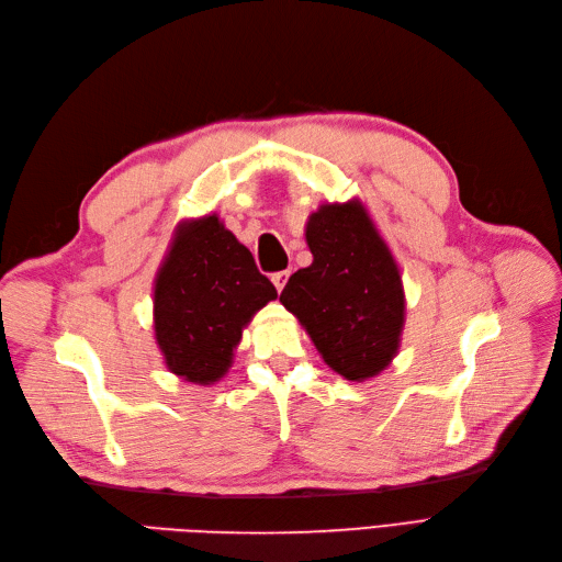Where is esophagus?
<instances>
[{
  "label": "esophagus",
  "mask_w": 562,
  "mask_h": 562,
  "mask_svg": "<svg viewBox=\"0 0 562 562\" xmlns=\"http://www.w3.org/2000/svg\"><path fill=\"white\" fill-rule=\"evenodd\" d=\"M288 277H291V271H288V269H283V271H277V274H271V283L277 285V291H279V293L283 291V285L288 283Z\"/></svg>",
  "instance_id": "34e87169"
}]
</instances>
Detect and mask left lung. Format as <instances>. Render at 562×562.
<instances>
[{
    "label": "left lung",
    "instance_id": "8db88e82",
    "mask_svg": "<svg viewBox=\"0 0 562 562\" xmlns=\"http://www.w3.org/2000/svg\"><path fill=\"white\" fill-rule=\"evenodd\" d=\"M314 262L288 279L281 304L297 316L337 375L375 378L394 361L405 323L401 269L359 199L310 215Z\"/></svg>",
    "mask_w": 562,
    "mask_h": 562
}]
</instances>
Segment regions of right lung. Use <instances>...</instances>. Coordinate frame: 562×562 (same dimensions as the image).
<instances>
[{"label":"right lung","mask_w":562,"mask_h":562,"mask_svg":"<svg viewBox=\"0 0 562 562\" xmlns=\"http://www.w3.org/2000/svg\"><path fill=\"white\" fill-rule=\"evenodd\" d=\"M277 297L250 250L220 217L180 223L155 279V337L173 375L213 384L255 312Z\"/></svg>","instance_id":"add662e5"}]
</instances>
